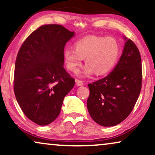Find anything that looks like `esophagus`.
<instances>
[{"label": "esophagus", "mask_w": 155, "mask_h": 155, "mask_svg": "<svg viewBox=\"0 0 155 155\" xmlns=\"http://www.w3.org/2000/svg\"><path fill=\"white\" fill-rule=\"evenodd\" d=\"M76 84H77L78 86H82L84 84V83H83V82L82 81V80H76Z\"/></svg>", "instance_id": "esophagus-1"}]
</instances>
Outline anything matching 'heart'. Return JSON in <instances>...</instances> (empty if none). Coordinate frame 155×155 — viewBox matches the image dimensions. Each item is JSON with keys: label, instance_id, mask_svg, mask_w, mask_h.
I'll return each mask as SVG.
<instances>
[{"label": "heart", "instance_id": "1", "mask_svg": "<svg viewBox=\"0 0 155 155\" xmlns=\"http://www.w3.org/2000/svg\"><path fill=\"white\" fill-rule=\"evenodd\" d=\"M120 54V46L115 38L89 35L78 40L74 49L66 48L63 61L67 69L77 73L84 58L86 65L79 73L80 76L89 77L109 73L117 63Z\"/></svg>", "mask_w": 155, "mask_h": 155}]
</instances>
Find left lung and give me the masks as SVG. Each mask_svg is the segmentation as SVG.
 Masks as SVG:
<instances>
[{
  "label": "left lung",
  "mask_w": 155,
  "mask_h": 155,
  "mask_svg": "<svg viewBox=\"0 0 155 155\" xmlns=\"http://www.w3.org/2000/svg\"><path fill=\"white\" fill-rule=\"evenodd\" d=\"M126 39L120 60L114 69L102 79L89 84L87 109L100 126H116L129 116L142 87L141 57L136 45Z\"/></svg>",
  "instance_id": "8db88e82"
}]
</instances>
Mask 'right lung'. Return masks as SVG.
I'll return each mask as SVG.
<instances>
[{
    "label": "right lung",
    "mask_w": 155,
    "mask_h": 155,
    "mask_svg": "<svg viewBox=\"0 0 155 155\" xmlns=\"http://www.w3.org/2000/svg\"><path fill=\"white\" fill-rule=\"evenodd\" d=\"M75 35L60 25H45L34 31L16 58L14 92L25 115L46 126L61 112L63 99L75 85L64 68L65 44Z\"/></svg>",
    "instance_id": "1"
}]
</instances>
